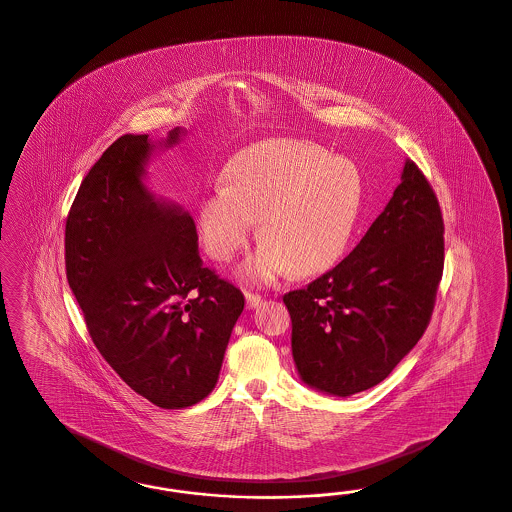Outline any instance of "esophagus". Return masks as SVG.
I'll list each match as a JSON object with an SVG mask.
<instances>
[{
	"mask_svg": "<svg viewBox=\"0 0 512 512\" xmlns=\"http://www.w3.org/2000/svg\"><path fill=\"white\" fill-rule=\"evenodd\" d=\"M261 302H263V299H261V297H259V295H255V293H249V291H247L246 306H247V308H249V310H253V308H257V306H259V304H261Z\"/></svg>",
	"mask_w": 512,
	"mask_h": 512,
	"instance_id": "34e87169",
	"label": "esophagus"
}]
</instances>
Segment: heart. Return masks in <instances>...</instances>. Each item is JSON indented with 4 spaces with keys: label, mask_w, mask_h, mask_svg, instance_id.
<instances>
[{
    "label": "heart",
    "mask_w": 512,
    "mask_h": 512,
    "mask_svg": "<svg viewBox=\"0 0 512 512\" xmlns=\"http://www.w3.org/2000/svg\"><path fill=\"white\" fill-rule=\"evenodd\" d=\"M363 198L365 183L352 162L308 141H268L230 162L225 187H215L198 206V229L213 259L227 263L261 223L265 244L242 276L272 282L289 268L304 278L344 255Z\"/></svg>",
    "instance_id": "b5f03b06"
}]
</instances>
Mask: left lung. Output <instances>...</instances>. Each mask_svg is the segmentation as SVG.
Masks as SVG:
<instances>
[{"instance_id":"8db88e82","label":"left lung","mask_w":512,"mask_h":512,"mask_svg":"<svg viewBox=\"0 0 512 512\" xmlns=\"http://www.w3.org/2000/svg\"><path fill=\"white\" fill-rule=\"evenodd\" d=\"M442 234L439 200L406 160L388 206L352 253L283 295L304 384L348 397L388 378L429 325L444 266Z\"/></svg>"}]
</instances>
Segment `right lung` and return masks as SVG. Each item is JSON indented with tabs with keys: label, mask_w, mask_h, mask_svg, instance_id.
Instances as JSON below:
<instances>
[{
	"label": "right lung",
	"mask_w": 512,
	"mask_h": 512,
	"mask_svg": "<svg viewBox=\"0 0 512 512\" xmlns=\"http://www.w3.org/2000/svg\"><path fill=\"white\" fill-rule=\"evenodd\" d=\"M183 134L113 141L66 221V276L94 346L130 388L168 410L212 393L244 310L242 291L202 265L193 217L143 183L153 151Z\"/></svg>",
	"instance_id": "right-lung-1"
}]
</instances>
